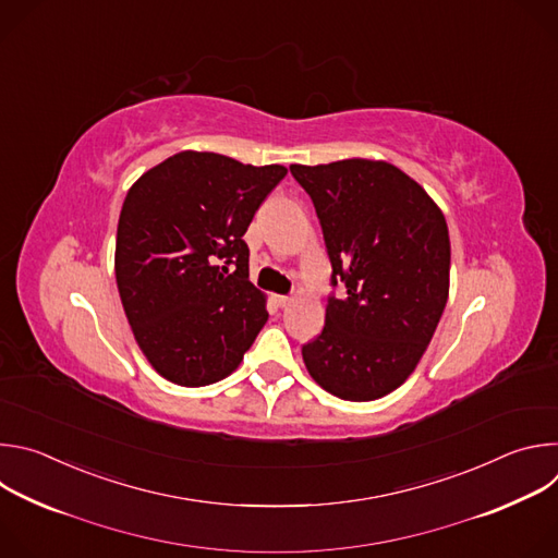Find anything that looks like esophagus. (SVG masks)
I'll return each mask as SVG.
<instances>
[{"instance_id": "1", "label": "esophagus", "mask_w": 558, "mask_h": 558, "mask_svg": "<svg viewBox=\"0 0 558 558\" xmlns=\"http://www.w3.org/2000/svg\"><path fill=\"white\" fill-rule=\"evenodd\" d=\"M271 300H274L278 306H287V304L291 302V298H289V295H278V293H276Z\"/></svg>"}]
</instances>
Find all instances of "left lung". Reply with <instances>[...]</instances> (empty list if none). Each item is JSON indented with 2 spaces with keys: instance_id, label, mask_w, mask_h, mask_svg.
<instances>
[{
  "instance_id": "left-lung-1",
  "label": "left lung",
  "mask_w": 558,
  "mask_h": 558,
  "mask_svg": "<svg viewBox=\"0 0 558 558\" xmlns=\"http://www.w3.org/2000/svg\"><path fill=\"white\" fill-rule=\"evenodd\" d=\"M320 218L331 284L325 329L302 347L308 375L349 402L402 386L439 325L450 287V238L426 190L386 161L291 166Z\"/></svg>"
}]
</instances>
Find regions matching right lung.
Instances as JSON below:
<instances>
[{"mask_svg":"<svg viewBox=\"0 0 558 558\" xmlns=\"http://www.w3.org/2000/svg\"><path fill=\"white\" fill-rule=\"evenodd\" d=\"M284 177L282 166L185 149L130 187L114 274L134 340L158 375L194 388L243 362L269 317L243 235Z\"/></svg>","mask_w":558,"mask_h":558,"instance_id":"obj_1","label":"right lung"}]
</instances>
